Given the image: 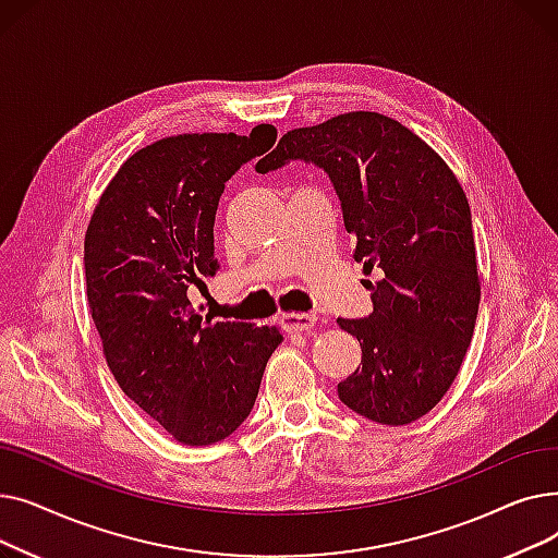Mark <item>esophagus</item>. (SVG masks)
I'll return each mask as SVG.
<instances>
[{
    "instance_id": "esophagus-1",
    "label": "esophagus",
    "mask_w": 558,
    "mask_h": 558,
    "mask_svg": "<svg viewBox=\"0 0 558 558\" xmlns=\"http://www.w3.org/2000/svg\"><path fill=\"white\" fill-rule=\"evenodd\" d=\"M280 324L287 332H310L316 324L314 314H299V312H287L280 316Z\"/></svg>"
}]
</instances>
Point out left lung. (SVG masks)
I'll list each match as a JSON object with an SVG mask.
<instances>
[{
    "label": "left lung",
    "mask_w": 558,
    "mask_h": 558,
    "mask_svg": "<svg viewBox=\"0 0 558 558\" xmlns=\"http://www.w3.org/2000/svg\"><path fill=\"white\" fill-rule=\"evenodd\" d=\"M303 160L328 173L373 312L337 318L357 337L362 368L339 400L383 425H407L446 396L471 345L480 276L468 198L429 146L379 112H345L294 129L257 162L276 171Z\"/></svg>",
    "instance_id": "1"
}]
</instances>
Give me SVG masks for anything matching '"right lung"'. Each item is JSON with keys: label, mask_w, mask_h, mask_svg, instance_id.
Masks as SVG:
<instances>
[{"label": "right lung", "mask_w": 558, "mask_h": 558, "mask_svg": "<svg viewBox=\"0 0 558 558\" xmlns=\"http://www.w3.org/2000/svg\"><path fill=\"white\" fill-rule=\"evenodd\" d=\"M276 129L192 133L133 154L85 232L87 303L122 391L183 446H213L255 404L282 335L203 318L187 289L219 271L215 215L226 181L267 154Z\"/></svg>", "instance_id": "right-lung-1"}]
</instances>
